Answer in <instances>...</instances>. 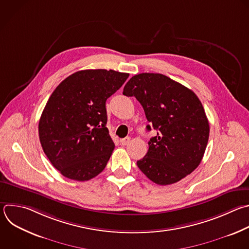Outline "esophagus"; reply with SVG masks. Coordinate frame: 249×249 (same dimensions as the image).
Returning a JSON list of instances; mask_svg holds the SVG:
<instances>
[{
  "label": "esophagus",
  "instance_id": "obj_1",
  "mask_svg": "<svg viewBox=\"0 0 249 249\" xmlns=\"http://www.w3.org/2000/svg\"><path fill=\"white\" fill-rule=\"evenodd\" d=\"M130 137H126V138H124V139H121L120 140V142H121V144L122 145H127L129 142H130Z\"/></svg>",
  "mask_w": 249,
  "mask_h": 249
}]
</instances>
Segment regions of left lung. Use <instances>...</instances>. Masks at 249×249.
I'll list each match as a JSON object with an SVG mask.
<instances>
[{"label":"left lung","instance_id":"left-lung-1","mask_svg":"<svg viewBox=\"0 0 249 249\" xmlns=\"http://www.w3.org/2000/svg\"><path fill=\"white\" fill-rule=\"evenodd\" d=\"M123 95L135 97L157 130L140 170L161 186L179 182L197 168L209 138V123L197 96L180 83L159 73L133 76ZM146 130H151L146 126Z\"/></svg>","mask_w":249,"mask_h":249}]
</instances>
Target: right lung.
Returning <instances> with one entry per match:
<instances>
[{
  "instance_id": "1",
  "label": "right lung",
  "mask_w": 249,
  "mask_h": 249,
  "mask_svg": "<svg viewBox=\"0 0 249 249\" xmlns=\"http://www.w3.org/2000/svg\"><path fill=\"white\" fill-rule=\"evenodd\" d=\"M129 77L106 69L77 71L51 95L39 121V138L53 166L84 182L107 166L114 142L107 128V100Z\"/></svg>"
}]
</instances>
